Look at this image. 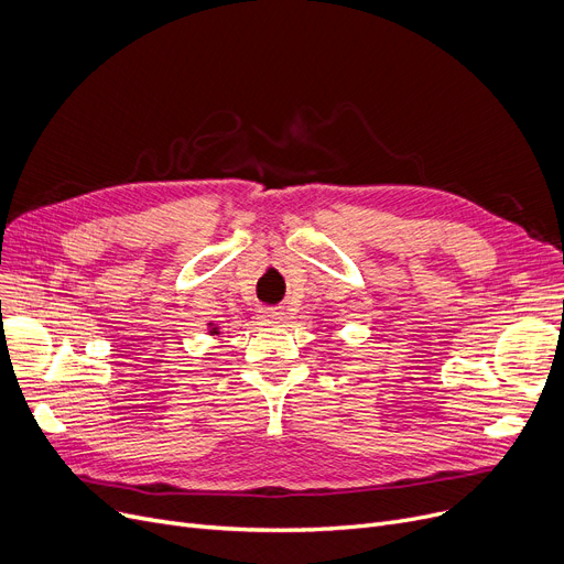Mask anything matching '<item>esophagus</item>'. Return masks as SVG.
<instances>
[{
  "label": "esophagus",
  "mask_w": 564,
  "mask_h": 564,
  "mask_svg": "<svg viewBox=\"0 0 564 564\" xmlns=\"http://www.w3.org/2000/svg\"><path fill=\"white\" fill-rule=\"evenodd\" d=\"M258 317L267 324H281L285 319V311L283 308H276V306H262L258 311Z\"/></svg>",
  "instance_id": "1"
}]
</instances>
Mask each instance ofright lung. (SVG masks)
<instances>
[{"instance_id":"right-lung-1","label":"right lung","mask_w":564,"mask_h":564,"mask_svg":"<svg viewBox=\"0 0 564 564\" xmlns=\"http://www.w3.org/2000/svg\"><path fill=\"white\" fill-rule=\"evenodd\" d=\"M210 334H219V332H217V329H213V332H210Z\"/></svg>"}]
</instances>
